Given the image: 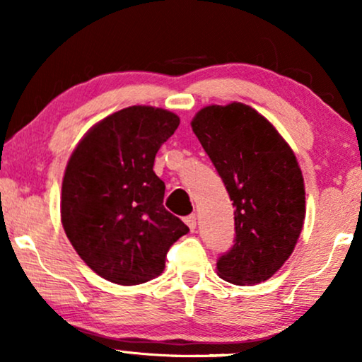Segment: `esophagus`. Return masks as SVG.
Wrapping results in <instances>:
<instances>
[{"label": "esophagus", "mask_w": 362, "mask_h": 362, "mask_svg": "<svg viewBox=\"0 0 362 362\" xmlns=\"http://www.w3.org/2000/svg\"><path fill=\"white\" fill-rule=\"evenodd\" d=\"M185 222H186L187 227H189L191 230H194V229H196V224H197V217H196V214H191V216H187L186 219H185Z\"/></svg>", "instance_id": "obj_1"}]
</instances>
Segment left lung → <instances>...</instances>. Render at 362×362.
<instances>
[{"label": "left lung", "mask_w": 362, "mask_h": 362, "mask_svg": "<svg viewBox=\"0 0 362 362\" xmlns=\"http://www.w3.org/2000/svg\"><path fill=\"white\" fill-rule=\"evenodd\" d=\"M192 132L216 166L234 206V245L217 260L235 285L269 280L291 255L305 221V185L291 148L244 103L197 112Z\"/></svg>", "instance_id": "8db88e82"}]
</instances>
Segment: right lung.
Wrapping results in <instances>:
<instances>
[{
	"instance_id": "obj_1",
	"label": "right lung",
	"mask_w": 362,
	"mask_h": 362,
	"mask_svg": "<svg viewBox=\"0 0 362 362\" xmlns=\"http://www.w3.org/2000/svg\"><path fill=\"white\" fill-rule=\"evenodd\" d=\"M180 117L133 105L97 123L74 150L62 181L64 230L102 279L140 285L165 269L171 245L189 232L163 206L153 165Z\"/></svg>"
}]
</instances>
